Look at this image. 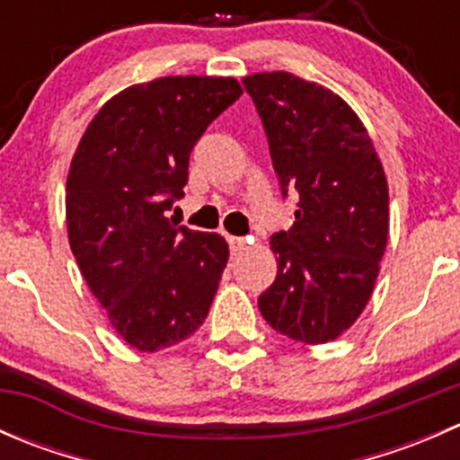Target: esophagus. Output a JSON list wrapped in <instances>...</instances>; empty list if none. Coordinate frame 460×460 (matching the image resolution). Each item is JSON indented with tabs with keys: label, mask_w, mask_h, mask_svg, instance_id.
<instances>
[{
	"label": "esophagus",
	"mask_w": 460,
	"mask_h": 460,
	"mask_svg": "<svg viewBox=\"0 0 460 460\" xmlns=\"http://www.w3.org/2000/svg\"><path fill=\"white\" fill-rule=\"evenodd\" d=\"M244 247H247V240H244V238H234V235H231V238H229L231 253H240Z\"/></svg>",
	"instance_id": "esophagus-1"
}]
</instances>
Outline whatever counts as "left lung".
Here are the masks:
<instances>
[{
  "mask_svg": "<svg viewBox=\"0 0 460 460\" xmlns=\"http://www.w3.org/2000/svg\"><path fill=\"white\" fill-rule=\"evenodd\" d=\"M267 133L282 198L298 193L294 225L271 235L273 285L258 307L305 345L341 336L374 291L389 234V193L372 137L342 97L294 73L243 80Z\"/></svg>",
  "mask_w": 460,
  "mask_h": 460,
  "instance_id": "obj_1",
  "label": "left lung"
}]
</instances>
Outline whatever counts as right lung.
Returning <instances> with one entry per match:
<instances>
[{
    "mask_svg": "<svg viewBox=\"0 0 460 460\" xmlns=\"http://www.w3.org/2000/svg\"><path fill=\"white\" fill-rule=\"evenodd\" d=\"M243 88L234 77H160L124 88L88 124L66 180L68 243L115 332L140 351L184 341L207 318L229 247L166 217L189 157Z\"/></svg>",
    "mask_w": 460,
    "mask_h": 460,
    "instance_id": "add662e5",
    "label": "right lung"
}]
</instances>
